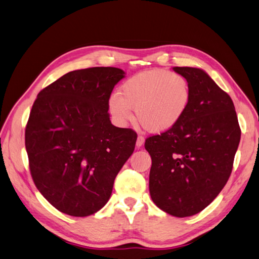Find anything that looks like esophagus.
Wrapping results in <instances>:
<instances>
[{
    "mask_svg": "<svg viewBox=\"0 0 259 259\" xmlns=\"http://www.w3.org/2000/svg\"><path fill=\"white\" fill-rule=\"evenodd\" d=\"M145 144V138L143 136H138V138H137V143H136V146L138 147V148H140L141 146H143Z\"/></svg>",
    "mask_w": 259,
    "mask_h": 259,
    "instance_id": "obj_1",
    "label": "esophagus"
}]
</instances>
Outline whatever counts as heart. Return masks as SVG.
Returning <instances> with one entry per match:
<instances>
[{"mask_svg": "<svg viewBox=\"0 0 259 259\" xmlns=\"http://www.w3.org/2000/svg\"><path fill=\"white\" fill-rule=\"evenodd\" d=\"M191 86L183 75L166 69L141 72L112 93L109 110L119 124L133 119V110L141 128L161 134L173 129L184 118L191 103Z\"/></svg>", "mask_w": 259, "mask_h": 259, "instance_id": "b5f03b06", "label": "heart"}]
</instances>
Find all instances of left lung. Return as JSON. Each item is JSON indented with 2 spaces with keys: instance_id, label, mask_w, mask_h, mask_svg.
Wrapping results in <instances>:
<instances>
[{
  "instance_id": "obj_1",
  "label": "left lung",
  "mask_w": 259,
  "mask_h": 259,
  "mask_svg": "<svg viewBox=\"0 0 259 259\" xmlns=\"http://www.w3.org/2000/svg\"><path fill=\"white\" fill-rule=\"evenodd\" d=\"M174 70L189 80L190 106L173 129L148 137L145 148L151 157V200L184 218L205 209L227 184L241 131L231 98L204 70Z\"/></svg>"
}]
</instances>
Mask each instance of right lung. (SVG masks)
Masks as SVG:
<instances>
[{"label":"right lung","mask_w":259,"mask_h":259,"mask_svg":"<svg viewBox=\"0 0 259 259\" xmlns=\"http://www.w3.org/2000/svg\"><path fill=\"white\" fill-rule=\"evenodd\" d=\"M123 77L115 67L73 70L34 101L25 126L30 173L63 213L88 217L102 209L134 153L136 131L114 126L108 113L111 93Z\"/></svg>","instance_id":"obj_1"}]
</instances>
